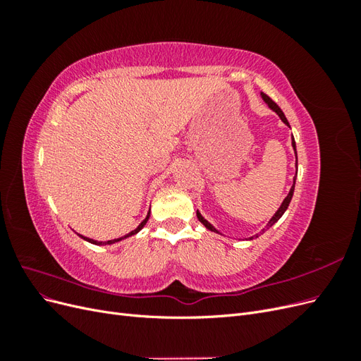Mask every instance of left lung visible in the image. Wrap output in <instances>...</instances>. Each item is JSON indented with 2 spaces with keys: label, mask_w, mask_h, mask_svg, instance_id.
I'll return each instance as SVG.
<instances>
[{
  "label": "left lung",
  "mask_w": 361,
  "mask_h": 361,
  "mask_svg": "<svg viewBox=\"0 0 361 361\" xmlns=\"http://www.w3.org/2000/svg\"><path fill=\"white\" fill-rule=\"evenodd\" d=\"M262 97H264V101L268 104V106L271 108V110L272 111H276L277 114H279V117L283 120V123H286L288 126H289V122H288V118L285 117V114H283V111L280 110V106L274 102V101H272L271 99V97L268 96V94H265V93H262ZM292 146H293V149H295V157H297V147H295V141H293V137H292ZM297 167H298V158H297ZM295 179H297V173H295V178H293V185H292V188H290V191H289V194L286 195V199L285 200H283V203H281V206L279 207V211L274 214V216H272L271 218V220H269V223L267 224V228H269L272 224H276L279 220H280V216L283 215V214H285V211L288 209V206H289V203H290V200H292V195H293V190H295ZM197 218H199V221L206 227V228H209V231H212V232H216L218 233V231H216V228L214 227V226H211L209 223H207L206 220H204V218L200 215V212L197 211ZM267 228H264V231H262V232H265L267 231ZM259 235H255V236H251L250 239H253V238H257Z\"/></svg>",
  "instance_id": "1"
}]
</instances>
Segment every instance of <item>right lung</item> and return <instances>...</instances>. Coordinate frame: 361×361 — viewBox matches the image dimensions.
<instances>
[{
    "mask_svg": "<svg viewBox=\"0 0 361 361\" xmlns=\"http://www.w3.org/2000/svg\"><path fill=\"white\" fill-rule=\"evenodd\" d=\"M149 216H150V215L147 214V216L145 218V220H143V221H141V224H140V226H138V227L135 228V231H133V232H130V233L125 235L123 238H117V239H113V241H106V243H102V241H101V243H99V241H94V239H90V238H85V236H81V235H80V236H81L82 239H85V241H89V243H92V244H94V245H104V244H114V243H117V241H122V239H125V238H128V236H133V235H135L137 232H140V231H141V228H143V227H145V224L147 223V220H149Z\"/></svg>",
    "mask_w": 361,
    "mask_h": 361,
    "instance_id": "obj_1",
    "label": "right lung"
}]
</instances>
